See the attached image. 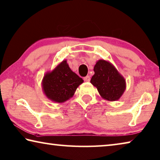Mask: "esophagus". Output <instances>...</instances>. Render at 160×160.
I'll use <instances>...</instances> for the list:
<instances>
[{"mask_svg": "<svg viewBox=\"0 0 160 160\" xmlns=\"http://www.w3.org/2000/svg\"><path fill=\"white\" fill-rule=\"evenodd\" d=\"M84 80L85 81V82H90V76H86V77L84 78Z\"/></svg>", "mask_w": 160, "mask_h": 160, "instance_id": "34e87169", "label": "esophagus"}]
</instances>
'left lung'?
Instances as JSON below:
<instances>
[{"instance_id": "8db88e82", "label": "left lung", "mask_w": 160, "mask_h": 160, "mask_svg": "<svg viewBox=\"0 0 160 160\" xmlns=\"http://www.w3.org/2000/svg\"><path fill=\"white\" fill-rule=\"evenodd\" d=\"M90 82L104 100L113 102L120 99L126 89V80L110 62L99 60L94 66Z\"/></svg>"}]
</instances>
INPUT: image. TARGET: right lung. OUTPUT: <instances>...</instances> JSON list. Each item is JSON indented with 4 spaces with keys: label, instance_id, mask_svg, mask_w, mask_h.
Here are the masks:
<instances>
[{
    "label": "right lung",
    "instance_id": "add662e5",
    "mask_svg": "<svg viewBox=\"0 0 160 160\" xmlns=\"http://www.w3.org/2000/svg\"><path fill=\"white\" fill-rule=\"evenodd\" d=\"M84 82L70 69L67 60L60 62L54 69L48 71L42 80V88L48 100L62 103L74 95L77 88Z\"/></svg>",
    "mask_w": 160,
    "mask_h": 160
}]
</instances>
